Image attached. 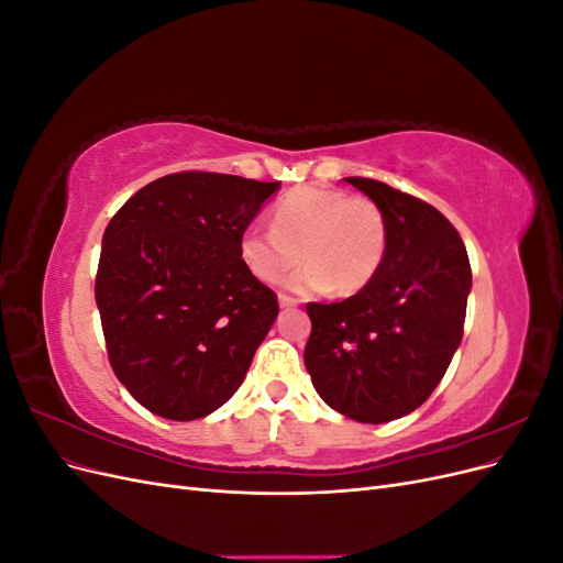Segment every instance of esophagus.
<instances>
[{"label":"esophagus","instance_id":"obj_1","mask_svg":"<svg viewBox=\"0 0 563 563\" xmlns=\"http://www.w3.org/2000/svg\"><path fill=\"white\" fill-rule=\"evenodd\" d=\"M300 300L298 298H294V296H288V294H279V308H296Z\"/></svg>","mask_w":563,"mask_h":563}]
</instances>
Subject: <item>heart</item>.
I'll return each instance as SVG.
<instances>
[{
  "instance_id": "obj_1",
  "label": "heart",
  "mask_w": 563,
  "mask_h": 563,
  "mask_svg": "<svg viewBox=\"0 0 563 563\" xmlns=\"http://www.w3.org/2000/svg\"><path fill=\"white\" fill-rule=\"evenodd\" d=\"M288 277L300 294H360L385 263L387 218L368 197H350L329 187L302 185L286 192L272 213V225H249L240 240V255L255 279L277 284Z\"/></svg>"
}]
</instances>
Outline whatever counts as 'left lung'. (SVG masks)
<instances>
[{"label":"left lung","mask_w":563,"mask_h":563,"mask_svg":"<svg viewBox=\"0 0 563 563\" xmlns=\"http://www.w3.org/2000/svg\"><path fill=\"white\" fill-rule=\"evenodd\" d=\"M387 218L385 263L343 302H308L305 366L319 397L360 422L416 411L463 340L472 267L463 240L432 203L373 178H345Z\"/></svg>","instance_id":"1"}]
</instances>
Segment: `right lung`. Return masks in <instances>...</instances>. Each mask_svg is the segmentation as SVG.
I'll return each mask as SVG.
<instances>
[{"mask_svg":"<svg viewBox=\"0 0 563 563\" xmlns=\"http://www.w3.org/2000/svg\"><path fill=\"white\" fill-rule=\"evenodd\" d=\"M279 183L180 172L141 187L106 228L96 305L131 397L168 420L223 406L279 314L240 240Z\"/></svg>","mask_w":563,"mask_h":563,"instance_id":"right-lung-1","label":"right lung"}]
</instances>
